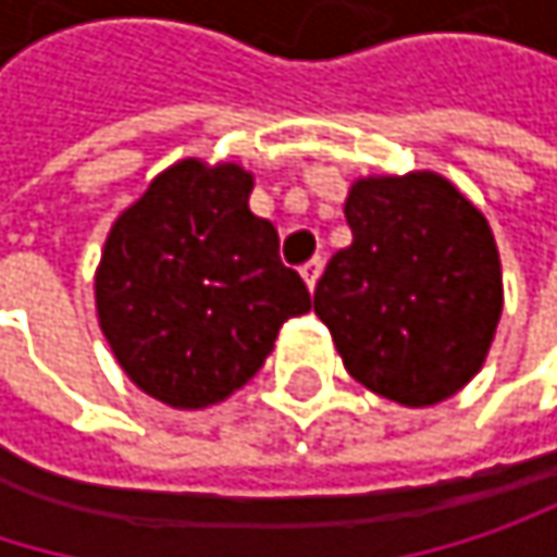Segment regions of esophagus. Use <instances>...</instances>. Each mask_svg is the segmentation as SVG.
Returning <instances> with one entry per match:
<instances>
[{
  "instance_id": "34e87169",
  "label": "esophagus",
  "mask_w": 557,
  "mask_h": 557,
  "mask_svg": "<svg viewBox=\"0 0 557 557\" xmlns=\"http://www.w3.org/2000/svg\"><path fill=\"white\" fill-rule=\"evenodd\" d=\"M299 274H302V280H306V286H309V289H315L319 274H322V258H312V261H306V264L299 268Z\"/></svg>"
}]
</instances>
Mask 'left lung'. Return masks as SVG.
I'll list each match as a JSON object with an SVG mask.
<instances>
[{"label": "left lung", "mask_w": 557, "mask_h": 557, "mask_svg": "<svg viewBox=\"0 0 557 557\" xmlns=\"http://www.w3.org/2000/svg\"><path fill=\"white\" fill-rule=\"evenodd\" d=\"M351 245L315 283L348 374L399 406H435L484 364L503 312L494 232L445 176L358 180L345 202Z\"/></svg>", "instance_id": "8db88e82"}]
</instances>
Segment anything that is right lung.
Instances as JSON below:
<instances>
[{
    "mask_svg": "<svg viewBox=\"0 0 557 557\" xmlns=\"http://www.w3.org/2000/svg\"><path fill=\"white\" fill-rule=\"evenodd\" d=\"M255 176L186 158L158 173L102 248L96 312L115 361L148 396L202 409L245 387L280 325L309 312L277 228L248 209Z\"/></svg>",
    "mask_w": 557,
    "mask_h": 557,
    "instance_id": "right-lung-1",
    "label": "right lung"
}]
</instances>
